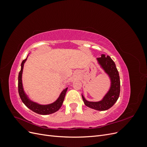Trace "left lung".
<instances>
[{"instance_id":"left-lung-1","label":"left lung","mask_w":147,"mask_h":147,"mask_svg":"<svg viewBox=\"0 0 147 147\" xmlns=\"http://www.w3.org/2000/svg\"><path fill=\"white\" fill-rule=\"evenodd\" d=\"M97 63L108 75L110 80L109 90L102 100L97 102L88 101L82 94V98L86 106L96 110L104 111L109 109L115 104L118 99L120 92V80L118 71L114 61L109 56L102 55L97 58Z\"/></svg>"}]
</instances>
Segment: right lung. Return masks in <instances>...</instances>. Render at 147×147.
<instances>
[{
    "label": "right lung",
    "mask_w": 147,
    "mask_h": 147,
    "mask_svg": "<svg viewBox=\"0 0 147 147\" xmlns=\"http://www.w3.org/2000/svg\"><path fill=\"white\" fill-rule=\"evenodd\" d=\"M28 56L26 59L23 60L21 65V70L18 75V92L21 100L23 101L24 105L30 110L33 111L34 112L40 115H49L57 112L61 107L64 102L66 92L67 91L68 88H66L61 92L58 98L56 101L50 104L43 105L40 104L37 102H35L29 99L28 96L26 94L24 90L23 82H22V74H23L24 64L27 60Z\"/></svg>",
    "instance_id": "right-lung-1"
}]
</instances>
